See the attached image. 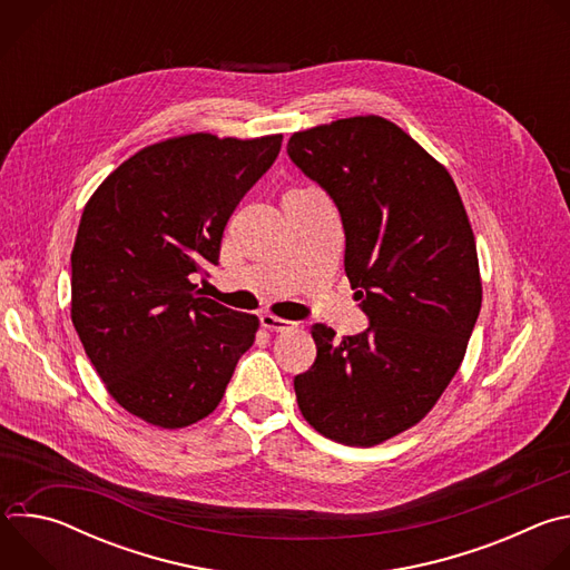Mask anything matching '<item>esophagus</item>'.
<instances>
[{
	"label": "esophagus",
	"mask_w": 570,
	"mask_h": 570,
	"mask_svg": "<svg viewBox=\"0 0 570 570\" xmlns=\"http://www.w3.org/2000/svg\"><path fill=\"white\" fill-rule=\"evenodd\" d=\"M262 327L268 330V332H286V330H295L297 322L284 320V317L273 315V313H264V315H262Z\"/></svg>",
	"instance_id": "esophagus-1"
}]
</instances>
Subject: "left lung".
I'll return each instance as SVG.
<instances>
[{
  "mask_svg": "<svg viewBox=\"0 0 570 570\" xmlns=\"http://www.w3.org/2000/svg\"><path fill=\"white\" fill-rule=\"evenodd\" d=\"M288 155L338 205L345 273L372 322L343 341L313 324L297 405L320 435L376 446L433 411L466 354L482 304L475 236L446 167L390 119L297 130Z\"/></svg>",
  "mask_w": 570,
  "mask_h": 570,
  "instance_id": "8db88e82",
  "label": "left lung"
}]
</instances>
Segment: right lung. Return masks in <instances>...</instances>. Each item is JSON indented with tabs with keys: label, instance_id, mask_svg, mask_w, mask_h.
<instances>
[{
	"label": "right lung",
	"instance_id": "add662e5",
	"mask_svg": "<svg viewBox=\"0 0 570 570\" xmlns=\"http://www.w3.org/2000/svg\"><path fill=\"white\" fill-rule=\"evenodd\" d=\"M282 135L212 132L144 146L86 203L71 250V322L110 396L157 429L216 411L259 317L203 297L223 229Z\"/></svg>",
	"mask_w": 570,
	"mask_h": 570
}]
</instances>
